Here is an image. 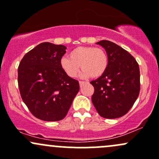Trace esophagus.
I'll return each instance as SVG.
<instances>
[{
  "label": "esophagus",
  "mask_w": 159,
  "mask_h": 159,
  "mask_svg": "<svg viewBox=\"0 0 159 159\" xmlns=\"http://www.w3.org/2000/svg\"><path fill=\"white\" fill-rule=\"evenodd\" d=\"M85 83H85V82H83V81H80V87L83 86V85L85 84Z\"/></svg>",
  "instance_id": "esophagus-1"
}]
</instances>
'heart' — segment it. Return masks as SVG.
Masks as SVG:
<instances>
[{
    "instance_id": "1",
    "label": "heart",
    "mask_w": 159,
    "mask_h": 159,
    "mask_svg": "<svg viewBox=\"0 0 159 159\" xmlns=\"http://www.w3.org/2000/svg\"><path fill=\"white\" fill-rule=\"evenodd\" d=\"M80 68L81 76L98 78L105 73L108 66L106 52L101 48L78 47L71 51L68 57L61 59V66L70 77H76Z\"/></svg>"
}]
</instances>
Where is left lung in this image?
<instances>
[{
	"instance_id": "1",
	"label": "left lung",
	"mask_w": 159,
	"mask_h": 159,
	"mask_svg": "<svg viewBox=\"0 0 159 159\" xmlns=\"http://www.w3.org/2000/svg\"><path fill=\"white\" fill-rule=\"evenodd\" d=\"M96 44L105 48L108 66L102 76L90 83L95 89L92 102L100 116L118 118L129 111L139 96V64L129 52L114 42L102 40Z\"/></svg>"
}]
</instances>
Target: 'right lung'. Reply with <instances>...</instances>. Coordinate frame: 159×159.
Returning <instances> with one entry per match:
<instances>
[{"mask_svg":"<svg viewBox=\"0 0 159 159\" xmlns=\"http://www.w3.org/2000/svg\"><path fill=\"white\" fill-rule=\"evenodd\" d=\"M66 48L39 44L25 54L18 67V85L23 102L37 118L57 121L65 117L80 90L77 80L61 66Z\"/></svg>","mask_w":159,"mask_h":159,"instance_id":"add662e5","label":"right lung"}]
</instances>
